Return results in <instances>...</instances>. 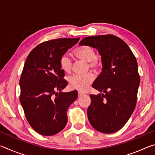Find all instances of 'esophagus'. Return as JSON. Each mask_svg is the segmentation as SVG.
<instances>
[{"mask_svg": "<svg viewBox=\"0 0 155 155\" xmlns=\"http://www.w3.org/2000/svg\"><path fill=\"white\" fill-rule=\"evenodd\" d=\"M78 97H81L84 95V94L83 92H81V91H78Z\"/></svg>", "mask_w": 155, "mask_h": 155, "instance_id": "esophagus-1", "label": "esophagus"}]
</instances>
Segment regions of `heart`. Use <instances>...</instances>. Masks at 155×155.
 Returning <instances> with one entry per match:
<instances>
[{"label":"heart","instance_id":"heart-1","mask_svg":"<svg viewBox=\"0 0 155 155\" xmlns=\"http://www.w3.org/2000/svg\"><path fill=\"white\" fill-rule=\"evenodd\" d=\"M74 55L78 59L87 62V68L96 71L99 69L101 64L96 58V52L92 47L90 46H83L75 49ZM73 62L68 54H64L60 59V66L65 72L71 71ZM94 77L91 72H88L85 74H74L68 77L70 87L75 90L84 91L89 85L93 82Z\"/></svg>","mask_w":155,"mask_h":155}]
</instances>
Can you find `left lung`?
Here are the masks:
<instances>
[{"instance_id": "1", "label": "left lung", "mask_w": 155, "mask_h": 155, "mask_svg": "<svg viewBox=\"0 0 155 155\" xmlns=\"http://www.w3.org/2000/svg\"><path fill=\"white\" fill-rule=\"evenodd\" d=\"M78 45L96 48L103 64L101 73L92 84L102 94L90 96L89 122L99 132H116L135 108L140 83L137 60L127 44L114 35L87 37Z\"/></svg>"}]
</instances>
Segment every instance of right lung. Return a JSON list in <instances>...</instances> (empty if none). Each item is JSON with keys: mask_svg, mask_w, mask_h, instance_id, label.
<instances>
[{"mask_svg": "<svg viewBox=\"0 0 155 155\" xmlns=\"http://www.w3.org/2000/svg\"><path fill=\"white\" fill-rule=\"evenodd\" d=\"M80 38L44 41L28 54L20 79V101L33 130L45 136L55 135L68 122L67 110L77 98V90L62 92L68 85L60 59Z\"/></svg>", "mask_w": 155, "mask_h": 155, "instance_id": "right-lung-1", "label": "right lung"}]
</instances>
